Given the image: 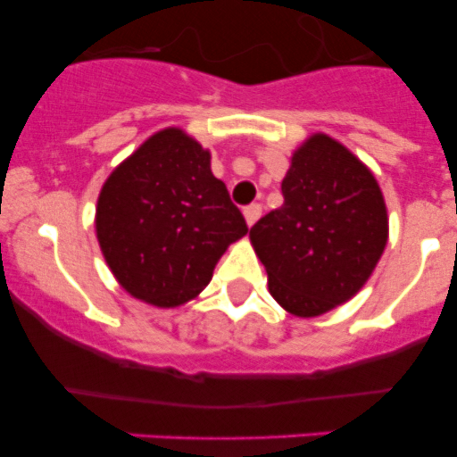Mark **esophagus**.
<instances>
[{
  "mask_svg": "<svg viewBox=\"0 0 457 457\" xmlns=\"http://www.w3.org/2000/svg\"><path fill=\"white\" fill-rule=\"evenodd\" d=\"M243 216H245V223L253 228L259 220V216H262V204H248V207L243 209Z\"/></svg>",
  "mask_w": 457,
  "mask_h": 457,
  "instance_id": "obj_1",
  "label": "esophagus"
}]
</instances>
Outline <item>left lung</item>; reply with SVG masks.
<instances>
[{"instance_id": "1", "label": "left lung", "mask_w": 457, "mask_h": 457, "mask_svg": "<svg viewBox=\"0 0 457 457\" xmlns=\"http://www.w3.org/2000/svg\"><path fill=\"white\" fill-rule=\"evenodd\" d=\"M284 204L250 229L268 291L297 318L352 300L387 243V209L372 170L347 146L313 132L281 180Z\"/></svg>"}]
</instances>
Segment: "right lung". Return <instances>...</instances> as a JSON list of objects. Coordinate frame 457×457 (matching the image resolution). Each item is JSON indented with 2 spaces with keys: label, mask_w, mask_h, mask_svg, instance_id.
Wrapping results in <instances>:
<instances>
[{
  "label": "right lung",
  "mask_w": 457,
  "mask_h": 457,
  "mask_svg": "<svg viewBox=\"0 0 457 457\" xmlns=\"http://www.w3.org/2000/svg\"><path fill=\"white\" fill-rule=\"evenodd\" d=\"M94 228L105 263L132 297L173 309L200 295L225 250L248 234L212 153L164 128L101 187Z\"/></svg>",
  "instance_id": "obj_1"
}]
</instances>
